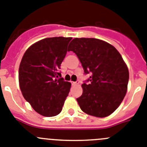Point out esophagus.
<instances>
[{"label": "esophagus", "mask_w": 147, "mask_h": 147, "mask_svg": "<svg viewBox=\"0 0 147 147\" xmlns=\"http://www.w3.org/2000/svg\"><path fill=\"white\" fill-rule=\"evenodd\" d=\"M79 83H80V81H79V80H77V81L75 82H72V85H78V84H79Z\"/></svg>", "instance_id": "1"}]
</instances>
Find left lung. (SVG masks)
I'll use <instances>...</instances> for the list:
<instances>
[{
    "label": "left lung",
    "mask_w": 147,
    "mask_h": 147,
    "mask_svg": "<svg viewBox=\"0 0 147 147\" xmlns=\"http://www.w3.org/2000/svg\"><path fill=\"white\" fill-rule=\"evenodd\" d=\"M89 78L82 84L83 94L77 101L84 113L105 117L120 105L127 90L129 71L118 51L105 41L75 38L69 45Z\"/></svg>",
    "instance_id": "8db88e82"
}]
</instances>
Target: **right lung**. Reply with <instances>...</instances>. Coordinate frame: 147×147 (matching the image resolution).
<instances>
[{"label": "right lung", "instance_id": "obj_1", "mask_svg": "<svg viewBox=\"0 0 147 147\" xmlns=\"http://www.w3.org/2000/svg\"><path fill=\"white\" fill-rule=\"evenodd\" d=\"M72 37L43 39L28 48L19 67L20 88L36 112L51 117L61 111L71 83L64 81L59 69Z\"/></svg>", "mask_w": 147, "mask_h": 147}]
</instances>
